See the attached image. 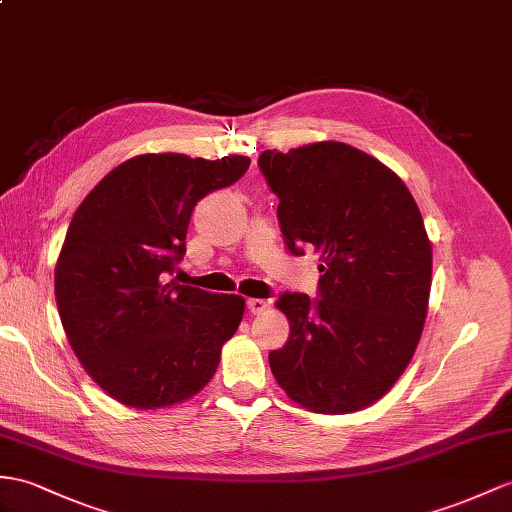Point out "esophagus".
Returning a JSON list of instances; mask_svg holds the SVG:
<instances>
[{"mask_svg": "<svg viewBox=\"0 0 512 512\" xmlns=\"http://www.w3.org/2000/svg\"><path fill=\"white\" fill-rule=\"evenodd\" d=\"M247 308H249V313L260 315L267 308V299H263V297H249L247 299Z\"/></svg>", "mask_w": 512, "mask_h": 512, "instance_id": "obj_1", "label": "esophagus"}]
</instances>
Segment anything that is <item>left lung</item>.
<instances>
[{
    "label": "left lung",
    "mask_w": 512,
    "mask_h": 512,
    "mask_svg": "<svg viewBox=\"0 0 512 512\" xmlns=\"http://www.w3.org/2000/svg\"><path fill=\"white\" fill-rule=\"evenodd\" d=\"M258 162L291 254L313 247L321 260L319 299L278 297L291 330L271 373L310 413H356L391 391L426 323L432 243L419 206L393 169L347 143L265 149Z\"/></svg>",
    "instance_id": "obj_1"
}]
</instances>
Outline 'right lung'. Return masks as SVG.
Listing matches in <instances>:
<instances>
[{
    "mask_svg": "<svg viewBox=\"0 0 512 512\" xmlns=\"http://www.w3.org/2000/svg\"><path fill=\"white\" fill-rule=\"evenodd\" d=\"M247 167L239 154H141L73 213L54 271L58 315L84 371L119 404L176 406L215 376L245 299L165 282V273L186 252L195 204Z\"/></svg>",
    "mask_w": 512,
    "mask_h": 512,
    "instance_id": "right-lung-1",
    "label": "right lung"
}]
</instances>
